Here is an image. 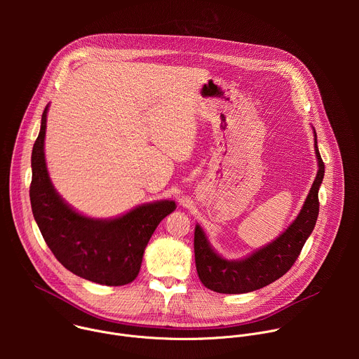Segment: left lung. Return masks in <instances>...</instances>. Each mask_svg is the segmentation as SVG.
<instances>
[{"label":"left lung","instance_id":"1","mask_svg":"<svg viewBox=\"0 0 359 359\" xmlns=\"http://www.w3.org/2000/svg\"><path fill=\"white\" fill-rule=\"evenodd\" d=\"M313 130L318 162L316 180L295 220L276 240L241 260H226L215 251L206 233L196 224L194 259L198 278L204 287L222 294L251 292L274 283L292 267L306 238L316 227L320 212L318 190L324 179L325 166L318 150L316 129L313 128Z\"/></svg>","mask_w":359,"mask_h":359}]
</instances>
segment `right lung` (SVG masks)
Listing matches in <instances>:
<instances>
[{
	"label": "right lung",
	"instance_id": "1",
	"mask_svg": "<svg viewBox=\"0 0 359 359\" xmlns=\"http://www.w3.org/2000/svg\"><path fill=\"white\" fill-rule=\"evenodd\" d=\"M48 105L32 147L29 198L34 219L57 260L71 273L104 285L132 283L144 248L159 223L176 209L173 200L142 204L114 219H93L74 210L50 182L45 162Z\"/></svg>",
	"mask_w": 359,
	"mask_h": 359
}]
</instances>
